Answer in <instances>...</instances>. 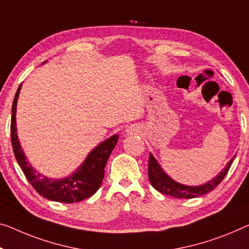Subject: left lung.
<instances>
[{
  "instance_id": "8db88e82",
  "label": "left lung",
  "mask_w": 249,
  "mask_h": 249,
  "mask_svg": "<svg viewBox=\"0 0 249 249\" xmlns=\"http://www.w3.org/2000/svg\"><path fill=\"white\" fill-rule=\"evenodd\" d=\"M235 157L231 161L227 163V166L225 167L217 176L216 178L212 179L207 183L201 186H185L181 183L176 182L173 180L169 176H167L166 173L160 168L159 163L157 162V160L154 158V156H149V162H148V177L152 187L156 190H158L159 193H162L163 195H169L171 197L176 198H195L199 197L202 195L208 194L209 191H212L219 185L221 180L225 178V176L227 175L229 168H231L232 161H234Z\"/></svg>"
}]
</instances>
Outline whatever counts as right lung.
Here are the masks:
<instances>
[{
    "instance_id": "right-lung-1",
    "label": "right lung",
    "mask_w": 249,
    "mask_h": 249,
    "mask_svg": "<svg viewBox=\"0 0 249 249\" xmlns=\"http://www.w3.org/2000/svg\"><path fill=\"white\" fill-rule=\"evenodd\" d=\"M20 85L14 95L12 105V117H11V141L17 158L18 163L22 168L26 179L32 187L41 196L49 200L63 202V204H72V202L81 201L92 196L100 188L101 182L105 177V167L108 161L109 156L113 148L116 147L119 136L114 135L109 139L103 141L97 148H94L87 157L86 161L81 167L72 174L70 177L63 179H50L42 176L26 161V157L22 151L20 142L18 140L17 122H15V113H17V101L21 90Z\"/></svg>"
}]
</instances>
